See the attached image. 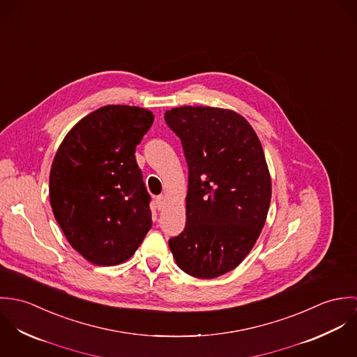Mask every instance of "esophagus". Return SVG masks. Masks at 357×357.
<instances>
[{
	"label": "esophagus",
	"instance_id": "1",
	"mask_svg": "<svg viewBox=\"0 0 357 357\" xmlns=\"http://www.w3.org/2000/svg\"><path fill=\"white\" fill-rule=\"evenodd\" d=\"M155 204H156L158 210H160V208L163 207V204H165V195H159V197H156V198H155Z\"/></svg>",
	"mask_w": 357,
	"mask_h": 357
}]
</instances>
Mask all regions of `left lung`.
<instances>
[{
    "label": "left lung",
    "instance_id": "1",
    "mask_svg": "<svg viewBox=\"0 0 357 357\" xmlns=\"http://www.w3.org/2000/svg\"><path fill=\"white\" fill-rule=\"evenodd\" d=\"M188 165L187 222L169 241L188 275L213 279L235 269L262 231L272 184L262 146L238 112L217 107H176L165 112Z\"/></svg>",
    "mask_w": 357,
    "mask_h": 357
}]
</instances>
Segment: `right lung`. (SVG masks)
<instances>
[{
  "instance_id": "right-lung-1",
  "label": "right lung",
  "mask_w": 357,
  "mask_h": 357,
  "mask_svg": "<svg viewBox=\"0 0 357 357\" xmlns=\"http://www.w3.org/2000/svg\"><path fill=\"white\" fill-rule=\"evenodd\" d=\"M151 111L104 105L66 135L52 162L50 199L68 243L95 265L129 259L153 225L136 146Z\"/></svg>"
}]
</instances>
